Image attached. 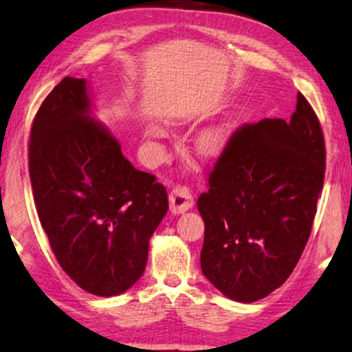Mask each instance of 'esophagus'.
<instances>
[{
  "label": "esophagus",
  "mask_w": 352,
  "mask_h": 352,
  "mask_svg": "<svg viewBox=\"0 0 352 352\" xmlns=\"http://www.w3.org/2000/svg\"><path fill=\"white\" fill-rule=\"evenodd\" d=\"M193 206V197L187 186H176L170 193V210L173 214H181Z\"/></svg>",
  "instance_id": "obj_1"
}]
</instances>
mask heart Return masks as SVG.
Wrapping results in <instances>:
<instances>
[{
	"instance_id": "1",
	"label": "heart",
	"mask_w": 352,
	"mask_h": 352,
	"mask_svg": "<svg viewBox=\"0 0 352 352\" xmlns=\"http://www.w3.org/2000/svg\"><path fill=\"white\" fill-rule=\"evenodd\" d=\"M223 142H226V133L222 130H212L210 133H206L201 140V151L212 154L221 149Z\"/></svg>"
}]
</instances>
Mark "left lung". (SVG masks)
<instances>
[{
  "label": "left lung",
  "mask_w": 352,
  "mask_h": 352,
  "mask_svg": "<svg viewBox=\"0 0 352 352\" xmlns=\"http://www.w3.org/2000/svg\"><path fill=\"white\" fill-rule=\"evenodd\" d=\"M324 175V133L302 94L289 122L263 119L233 131L197 201L208 281L243 303L283 286L308 243Z\"/></svg>",
  "instance_id": "left-lung-1"
}]
</instances>
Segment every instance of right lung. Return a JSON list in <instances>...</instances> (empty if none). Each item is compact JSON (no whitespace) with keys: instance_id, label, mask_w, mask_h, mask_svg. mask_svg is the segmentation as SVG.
Wrapping results in <instances>:
<instances>
[{"instance_id":"1","label":"right lung","mask_w":352,"mask_h":352,"mask_svg":"<svg viewBox=\"0 0 352 352\" xmlns=\"http://www.w3.org/2000/svg\"><path fill=\"white\" fill-rule=\"evenodd\" d=\"M90 113L87 80L63 78L55 85L32 125L30 179L60 267L85 292L113 297L144 273L168 195Z\"/></svg>"}]
</instances>
